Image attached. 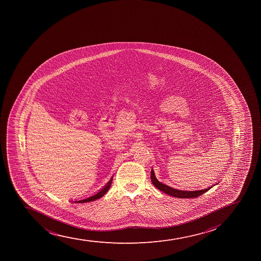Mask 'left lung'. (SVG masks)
<instances>
[{
	"label": "left lung",
	"instance_id": "left-lung-1",
	"mask_svg": "<svg viewBox=\"0 0 261 261\" xmlns=\"http://www.w3.org/2000/svg\"><path fill=\"white\" fill-rule=\"evenodd\" d=\"M150 178H151V182L153 185L160 191H163L164 193L168 194L169 196H174V197H178V198H195L197 196H201L202 194L205 193L206 191H208L213 187H208V188L205 189V190H200V191H179V190H176V189L171 188L170 186L164 185V184L161 183L155 178V173L154 171H151L150 173Z\"/></svg>",
	"mask_w": 261,
	"mask_h": 261
}]
</instances>
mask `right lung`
Here are the masks:
<instances>
[{
	"label": "right lung",
	"instance_id": "obj_1",
	"mask_svg": "<svg viewBox=\"0 0 261 261\" xmlns=\"http://www.w3.org/2000/svg\"><path fill=\"white\" fill-rule=\"evenodd\" d=\"M112 180H113V178H111V179H110V181H109L108 183L106 184V186H105V187H103V188L102 189V190H101L99 192L95 194L94 196H90V197H88V198L87 199L80 200V201H76L75 202H80V203H83V202H88V201H95V200H97V199L100 198V197H102V196H103V195H105V194H106V192L109 191V189H110V187H111V183H112Z\"/></svg>",
	"mask_w": 261,
	"mask_h": 261
}]
</instances>
